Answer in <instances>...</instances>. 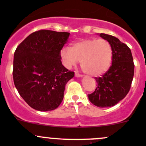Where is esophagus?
<instances>
[{"label": "esophagus", "instance_id": "obj_1", "mask_svg": "<svg viewBox=\"0 0 146 146\" xmlns=\"http://www.w3.org/2000/svg\"><path fill=\"white\" fill-rule=\"evenodd\" d=\"M75 76H76V77H78H78H82V76H83L76 72V73H75Z\"/></svg>", "mask_w": 146, "mask_h": 146}]
</instances>
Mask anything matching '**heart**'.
Masks as SVG:
<instances>
[{"instance_id": "1", "label": "heart", "mask_w": 146, "mask_h": 146, "mask_svg": "<svg viewBox=\"0 0 146 146\" xmlns=\"http://www.w3.org/2000/svg\"><path fill=\"white\" fill-rule=\"evenodd\" d=\"M112 48L104 39H88L74 43L70 48H64L61 59L66 68H70L81 61V66L87 74L99 76L109 69L112 60Z\"/></svg>"}]
</instances>
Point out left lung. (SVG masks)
Instances as JSON below:
<instances>
[{"instance_id":"obj_1","label":"left lung","mask_w":146,"mask_h":146,"mask_svg":"<svg viewBox=\"0 0 146 146\" xmlns=\"http://www.w3.org/2000/svg\"><path fill=\"white\" fill-rule=\"evenodd\" d=\"M112 48V63L110 69L101 77H96L97 87L89 94L92 104L98 107H110L117 104L128 94L133 80L134 64L129 47L115 36L100 34Z\"/></svg>"}]
</instances>
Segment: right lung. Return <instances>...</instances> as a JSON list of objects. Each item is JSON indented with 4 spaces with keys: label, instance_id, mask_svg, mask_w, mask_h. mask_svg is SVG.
<instances>
[{
    "label": "right lung",
    "instance_id": "right-lung-1",
    "mask_svg": "<svg viewBox=\"0 0 146 146\" xmlns=\"http://www.w3.org/2000/svg\"><path fill=\"white\" fill-rule=\"evenodd\" d=\"M70 33L35 31L20 43L14 54L13 79L19 94L31 108L54 110L64 98L66 84L74 76L62 64L60 51Z\"/></svg>",
    "mask_w": 146,
    "mask_h": 146
}]
</instances>
